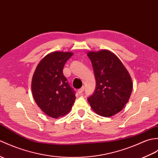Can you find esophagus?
<instances>
[{
  "mask_svg": "<svg viewBox=\"0 0 158 158\" xmlns=\"http://www.w3.org/2000/svg\"><path fill=\"white\" fill-rule=\"evenodd\" d=\"M84 89H85V87H82L81 88H80V89L78 90V92H79V94H82V93L83 92Z\"/></svg>",
  "mask_w": 158,
  "mask_h": 158,
  "instance_id": "34e87169",
  "label": "esophagus"
}]
</instances>
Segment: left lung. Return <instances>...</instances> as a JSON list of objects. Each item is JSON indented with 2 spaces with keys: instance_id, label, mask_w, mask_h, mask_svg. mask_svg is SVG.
<instances>
[{
  "instance_id": "left-lung-1",
  "label": "left lung",
  "mask_w": 158,
  "mask_h": 158,
  "mask_svg": "<svg viewBox=\"0 0 158 158\" xmlns=\"http://www.w3.org/2000/svg\"><path fill=\"white\" fill-rule=\"evenodd\" d=\"M92 63L96 87L87 100L98 115L110 117L123 109L133 90L130 74L123 62L108 50L89 52Z\"/></svg>"
}]
</instances>
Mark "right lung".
Instances as JSON below:
<instances>
[{
    "mask_svg": "<svg viewBox=\"0 0 158 158\" xmlns=\"http://www.w3.org/2000/svg\"><path fill=\"white\" fill-rule=\"evenodd\" d=\"M70 52H50L40 60L33 75L31 91L35 103L46 115L54 118L71 111L75 100V91L63 75Z\"/></svg>",
    "mask_w": 158,
    "mask_h": 158,
    "instance_id": "1",
    "label": "right lung"
}]
</instances>
